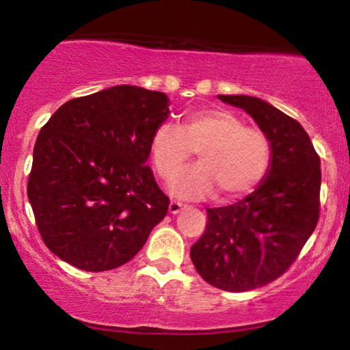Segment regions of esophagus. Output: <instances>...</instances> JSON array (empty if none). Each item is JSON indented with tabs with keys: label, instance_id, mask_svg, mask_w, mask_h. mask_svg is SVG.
<instances>
[{
	"label": "esophagus",
	"instance_id": "esophagus-1",
	"mask_svg": "<svg viewBox=\"0 0 350 350\" xmlns=\"http://www.w3.org/2000/svg\"><path fill=\"white\" fill-rule=\"evenodd\" d=\"M187 206L182 204V202L178 201H170V204H168V213L170 214H178L180 211H183Z\"/></svg>",
	"mask_w": 350,
	"mask_h": 350
}]
</instances>
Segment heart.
<instances>
[{"instance_id": "obj_1", "label": "heart", "mask_w": 350, "mask_h": 350, "mask_svg": "<svg viewBox=\"0 0 350 350\" xmlns=\"http://www.w3.org/2000/svg\"><path fill=\"white\" fill-rule=\"evenodd\" d=\"M198 150L200 165L180 172L168 182L172 195L200 200L222 191L239 200L254 191L271 167L273 149L265 133L247 128L234 111L214 109L187 115L182 128L162 123L154 129L149 152L162 178L178 172Z\"/></svg>"}]
</instances>
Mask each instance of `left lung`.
I'll return each mask as SVG.
<instances>
[{
  "label": "left lung",
  "mask_w": 350,
  "mask_h": 350,
  "mask_svg": "<svg viewBox=\"0 0 350 350\" xmlns=\"http://www.w3.org/2000/svg\"><path fill=\"white\" fill-rule=\"evenodd\" d=\"M245 110L271 142L273 159L252 195L208 211L204 234L189 250L211 286L247 292L273 282L299 256L320 217V157L301 124L252 96H217Z\"/></svg>",
  "instance_id": "8db88e82"
}]
</instances>
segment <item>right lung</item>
<instances>
[{
    "label": "right lung",
    "mask_w": 350,
    "mask_h": 350,
    "mask_svg": "<svg viewBox=\"0 0 350 350\" xmlns=\"http://www.w3.org/2000/svg\"><path fill=\"white\" fill-rule=\"evenodd\" d=\"M168 105L163 92L115 85L72 98L51 115L38 133L27 185L51 253L102 273L144 247L170 202L146 165Z\"/></svg>",
    "instance_id": "add662e5"
}]
</instances>
